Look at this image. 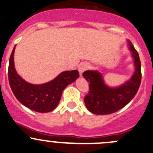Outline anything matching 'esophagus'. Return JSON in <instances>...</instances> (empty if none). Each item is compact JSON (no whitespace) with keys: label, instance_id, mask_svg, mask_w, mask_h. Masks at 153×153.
Returning a JSON list of instances; mask_svg holds the SVG:
<instances>
[{"label":"esophagus","instance_id":"obj_1","mask_svg":"<svg viewBox=\"0 0 153 153\" xmlns=\"http://www.w3.org/2000/svg\"><path fill=\"white\" fill-rule=\"evenodd\" d=\"M88 68H89V65H88V63L83 62L80 64L79 66H78V71H79L80 76H82L83 72L85 71L86 70H88Z\"/></svg>","mask_w":153,"mask_h":153}]
</instances>
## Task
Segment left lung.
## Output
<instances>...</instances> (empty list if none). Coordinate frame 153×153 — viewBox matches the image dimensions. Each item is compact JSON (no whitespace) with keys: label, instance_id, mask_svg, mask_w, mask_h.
<instances>
[{"label":"left lung","instance_id":"left-lung-1","mask_svg":"<svg viewBox=\"0 0 153 153\" xmlns=\"http://www.w3.org/2000/svg\"><path fill=\"white\" fill-rule=\"evenodd\" d=\"M128 47L134 60L135 71L123 85L115 88L109 87L105 83L102 74L97 70H86L83 73V78L89 83V91L85 97L84 102L92 113L109 115L118 111L137 94L142 79L141 62L138 52L129 41Z\"/></svg>","mask_w":153,"mask_h":153}]
</instances>
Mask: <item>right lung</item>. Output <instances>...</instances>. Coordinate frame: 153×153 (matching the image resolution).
<instances>
[{
    "label": "right lung",
    "mask_w": 153,
    "mask_h": 153,
    "mask_svg": "<svg viewBox=\"0 0 153 153\" xmlns=\"http://www.w3.org/2000/svg\"><path fill=\"white\" fill-rule=\"evenodd\" d=\"M14 47L8 65V81L12 92L18 101L25 107L38 112L54 110L61 100L63 90L79 77L78 70L62 72L51 81L35 85L23 80L14 68Z\"/></svg>",
    "instance_id": "1"
}]
</instances>
